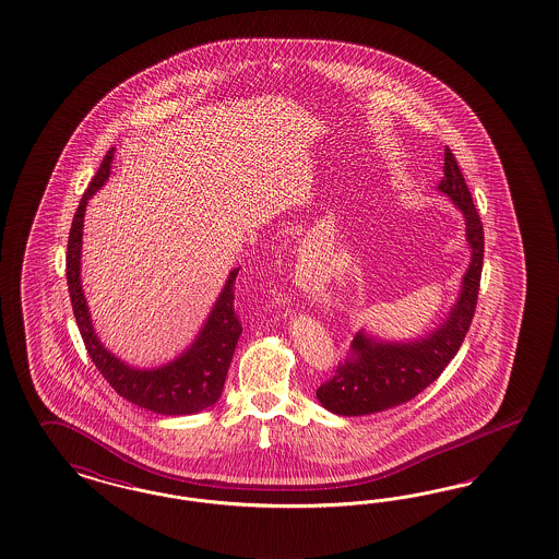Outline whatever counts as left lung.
<instances>
[{"label": "left lung", "mask_w": 559, "mask_h": 559, "mask_svg": "<svg viewBox=\"0 0 559 559\" xmlns=\"http://www.w3.org/2000/svg\"><path fill=\"white\" fill-rule=\"evenodd\" d=\"M443 192L464 215L471 263L462 277L460 294L450 312L435 330L413 340H379L365 330L354 335L350 354L337 371L317 390L325 411L340 416H362L400 406L429 388L460 350L475 317L483 271L485 236L471 190L457 167L454 153L445 146Z\"/></svg>", "instance_id": "obj_1"}]
</instances>
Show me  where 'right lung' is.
<instances>
[{"instance_id": "obj_1", "label": "right lung", "mask_w": 559, "mask_h": 559, "mask_svg": "<svg viewBox=\"0 0 559 559\" xmlns=\"http://www.w3.org/2000/svg\"><path fill=\"white\" fill-rule=\"evenodd\" d=\"M114 153L116 148L107 151L104 164L91 180V187L86 188L68 236L66 277L76 325L95 367L104 374L105 381L128 402L166 416L201 413L222 397L229 362L242 333V325L234 312V282L238 267L229 271L228 280L209 312L207 321L203 323L192 344L174 360L153 369H141L128 365L114 352L107 350L93 328L91 310L84 298L81 254L86 203L107 182Z\"/></svg>"}]
</instances>
